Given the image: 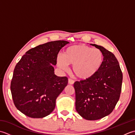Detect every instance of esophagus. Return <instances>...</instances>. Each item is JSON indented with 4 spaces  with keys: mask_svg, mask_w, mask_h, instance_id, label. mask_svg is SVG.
<instances>
[{
    "mask_svg": "<svg viewBox=\"0 0 135 135\" xmlns=\"http://www.w3.org/2000/svg\"><path fill=\"white\" fill-rule=\"evenodd\" d=\"M74 81L73 79H71V78L68 79V84L70 85H73V84H74Z\"/></svg>",
    "mask_w": 135,
    "mask_h": 135,
    "instance_id": "obj_1",
    "label": "esophagus"
}]
</instances>
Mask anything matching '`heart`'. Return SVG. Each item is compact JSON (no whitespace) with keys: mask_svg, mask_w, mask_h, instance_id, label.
<instances>
[{"mask_svg":"<svg viewBox=\"0 0 135 135\" xmlns=\"http://www.w3.org/2000/svg\"><path fill=\"white\" fill-rule=\"evenodd\" d=\"M103 54L98 49L86 45H74L66 49L63 55L58 56L57 64L62 70L73 65V72L77 78L86 79L97 73L103 62Z\"/></svg>","mask_w":135,"mask_h":135,"instance_id":"obj_1","label":"heart"}]
</instances>
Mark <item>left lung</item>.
Instances as JSON below:
<instances>
[{"instance_id":"left-lung-1","label":"left lung","mask_w":135,"mask_h":135,"mask_svg":"<svg viewBox=\"0 0 135 135\" xmlns=\"http://www.w3.org/2000/svg\"><path fill=\"white\" fill-rule=\"evenodd\" d=\"M102 51L103 62L91 78L74 84L76 110L83 118L93 121L109 115L115 108L121 91L122 73L119 62L111 51L91 44Z\"/></svg>"}]
</instances>
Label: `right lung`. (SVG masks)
<instances>
[{"instance_id":"add662e5","label":"right lung","mask_w":135,"mask_h":135,"mask_svg":"<svg viewBox=\"0 0 135 135\" xmlns=\"http://www.w3.org/2000/svg\"><path fill=\"white\" fill-rule=\"evenodd\" d=\"M69 44L56 41L27 51L16 64L10 89L16 108L31 118H41L52 112L56 100L68 84L66 76L54 74L57 54Z\"/></svg>"}]
</instances>
